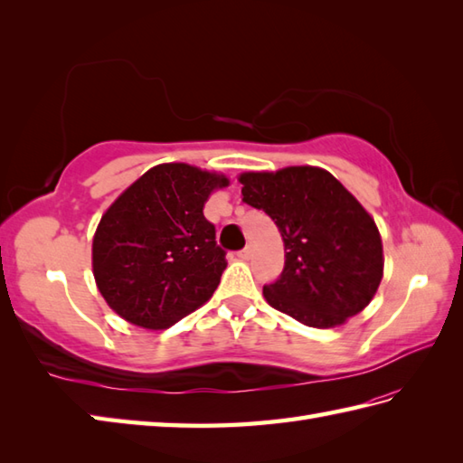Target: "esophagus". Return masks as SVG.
<instances>
[{
	"label": "esophagus",
	"instance_id": "1",
	"mask_svg": "<svg viewBox=\"0 0 463 463\" xmlns=\"http://www.w3.org/2000/svg\"><path fill=\"white\" fill-rule=\"evenodd\" d=\"M250 257H252V249H250V247H244L242 250H239V259L249 260Z\"/></svg>",
	"mask_w": 463,
	"mask_h": 463
}]
</instances>
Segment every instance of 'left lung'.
<instances>
[{"label": "left lung", "instance_id": "8db88e82", "mask_svg": "<svg viewBox=\"0 0 463 463\" xmlns=\"http://www.w3.org/2000/svg\"><path fill=\"white\" fill-rule=\"evenodd\" d=\"M242 201L264 211L284 241L280 277L264 284L272 308L314 328L338 326L368 307L382 272L376 222L318 166L241 175Z\"/></svg>", "mask_w": 463, "mask_h": 463}]
</instances>
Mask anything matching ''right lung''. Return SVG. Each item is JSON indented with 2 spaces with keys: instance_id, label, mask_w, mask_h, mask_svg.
<instances>
[{
  "instance_id": "add662e5",
  "label": "right lung",
  "mask_w": 463,
  "mask_h": 463,
  "mask_svg": "<svg viewBox=\"0 0 463 463\" xmlns=\"http://www.w3.org/2000/svg\"><path fill=\"white\" fill-rule=\"evenodd\" d=\"M226 184L191 165H156L107 209L93 239V274L121 318L169 328L213 297L226 252L203 206Z\"/></svg>"
}]
</instances>
